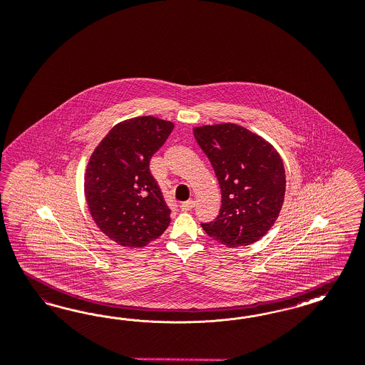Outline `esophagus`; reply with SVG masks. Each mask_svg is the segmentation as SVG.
<instances>
[{"label":"esophagus","mask_w":365,"mask_h":365,"mask_svg":"<svg viewBox=\"0 0 365 365\" xmlns=\"http://www.w3.org/2000/svg\"><path fill=\"white\" fill-rule=\"evenodd\" d=\"M194 206H195V201L190 200V201L183 202V203L180 205V210H182V212H189Z\"/></svg>","instance_id":"1"}]
</instances>
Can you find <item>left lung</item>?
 Instances as JSON below:
<instances>
[{
	"label": "left lung",
	"instance_id": "obj_1",
	"mask_svg": "<svg viewBox=\"0 0 365 365\" xmlns=\"http://www.w3.org/2000/svg\"><path fill=\"white\" fill-rule=\"evenodd\" d=\"M221 189L217 218L201 224L212 239L229 248L251 245L275 224L286 192L280 155L264 138L236 124L192 129Z\"/></svg>",
	"mask_w": 365,
	"mask_h": 365
}]
</instances>
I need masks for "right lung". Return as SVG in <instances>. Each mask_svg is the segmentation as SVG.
Returning <instances> with one entry per match:
<instances>
[{
	"mask_svg": "<svg viewBox=\"0 0 365 365\" xmlns=\"http://www.w3.org/2000/svg\"><path fill=\"white\" fill-rule=\"evenodd\" d=\"M174 124L152 115L114 125L90 156L85 174L88 210L117 244L141 248L163 235L170 213L150 162Z\"/></svg>",
	"mask_w": 365,
	"mask_h": 365,
	"instance_id": "obj_1",
	"label": "right lung"
}]
</instances>
